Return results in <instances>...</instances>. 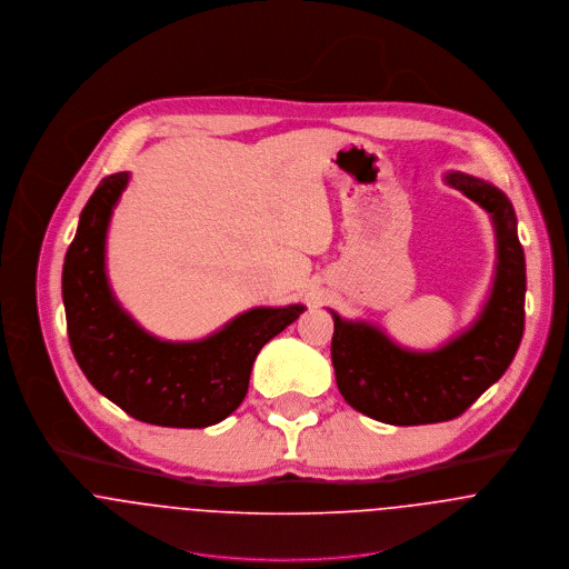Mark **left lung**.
I'll return each instance as SVG.
<instances>
[{
	"mask_svg": "<svg viewBox=\"0 0 569 569\" xmlns=\"http://www.w3.org/2000/svg\"><path fill=\"white\" fill-rule=\"evenodd\" d=\"M447 183L491 213L498 236L493 290L473 327L432 353H412L378 327L331 312L338 390L351 408L381 423L423 426L460 417L505 376L523 336L526 259L510 200L462 172H451Z\"/></svg>",
	"mask_w": 569,
	"mask_h": 569,
	"instance_id": "obj_1",
	"label": "left lung"
}]
</instances>
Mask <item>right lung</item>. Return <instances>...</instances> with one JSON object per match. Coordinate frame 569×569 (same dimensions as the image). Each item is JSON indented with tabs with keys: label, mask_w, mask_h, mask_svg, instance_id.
<instances>
[{
	"label": "right lung",
	"mask_w": 569,
	"mask_h": 569,
	"mask_svg": "<svg viewBox=\"0 0 569 569\" xmlns=\"http://www.w3.org/2000/svg\"><path fill=\"white\" fill-rule=\"evenodd\" d=\"M127 183V172L100 181L64 254L73 358L93 388L137 421L163 428L220 423L247 397L261 347L306 308H254L198 342H163L146 333L113 299L104 270L107 227Z\"/></svg>",
	"instance_id": "1"
}]
</instances>
